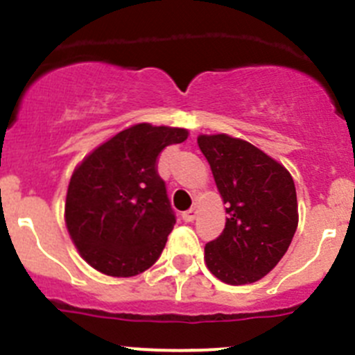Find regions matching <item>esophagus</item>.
<instances>
[{
    "label": "esophagus",
    "instance_id": "obj_1",
    "mask_svg": "<svg viewBox=\"0 0 355 355\" xmlns=\"http://www.w3.org/2000/svg\"><path fill=\"white\" fill-rule=\"evenodd\" d=\"M196 214H198V209L196 207H191L189 211H185V213H182V220L184 221H194L196 220Z\"/></svg>",
    "mask_w": 355,
    "mask_h": 355
}]
</instances>
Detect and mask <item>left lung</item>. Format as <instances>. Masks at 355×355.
Returning a JSON list of instances; mask_svg holds the SVG:
<instances>
[{
	"mask_svg": "<svg viewBox=\"0 0 355 355\" xmlns=\"http://www.w3.org/2000/svg\"><path fill=\"white\" fill-rule=\"evenodd\" d=\"M198 144L228 214L220 237L204 247L207 270L228 285L254 284L277 266L297 230L292 175L242 139L199 135Z\"/></svg>",
	"mask_w": 355,
	"mask_h": 355,
	"instance_id": "left-lung-1",
	"label": "left lung"
}]
</instances>
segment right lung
Masks as SVG:
<instances>
[{"label":"right lung","mask_w":355,"mask_h":355,"mask_svg":"<svg viewBox=\"0 0 355 355\" xmlns=\"http://www.w3.org/2000/svg\"><path fill=\"white\" fill-rule=\"evenodd\" d=\"M189 130L137 123L103 142L73 170L65 223L75 247L94 270L127 278L156 263L175 214L157 156Z\"/></svg>","instance_id":"add662e5"}]
</instances>
